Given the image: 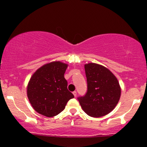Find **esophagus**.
<instances>
[{
	"instance_id": "esophagus-1",
	"label": "esophagus",
	"mask_w": 147,
	"mask_h": 147,
	"mask_svg": "<svg viewBox=\"0 0 147 147\" xmlns=\"http://www.w3.org/2000/svg\"><path fill=\"white\" fill-rule=\"evenodd\" d=\"M72 93H73V95L75 97H77V92H76V91H74V92H72Z\"/></svg>"
}]
</instances>
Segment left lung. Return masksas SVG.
I'll use <instances>...</instances> for the list:
<instances>
[{"label":"left lung","mask_w":147,"mask_h":147,"mask_svg":"<svg viewBox=\"0 0 147 147\" xmlns=\"http://www.w3.org/2000/svg\"><path fill=\"white\" fill-rule=\"evenodd\" d=\"M87 79V92L79 97L82 109L88 115L99 117L115 109L121 95L117 78L103 65L89 63L84 65Z\"/></svg>","instance_id":"1"}]
</instances>
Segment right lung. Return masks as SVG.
I'll return each mask as SVG.
<instances>
[{"label": "right lung", "instance_id": "obj_1", "mask_svg": "<svg viewBox=\"0 0 147 147\" xmlns=\"http://www.w3.org/2000/svg\"><path fill=\"white\" fill-rule=\"evenodd\" d=\"M68 65L53 61L38 68L28 83V97L33 109L48 117L59 114L67 102L74 97L68 90L64 73Z\"/></svg>", "mask_w": 147, "mask_h": 147}]
</instances>
